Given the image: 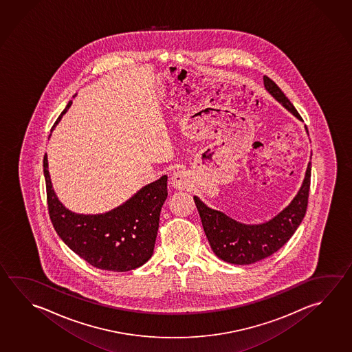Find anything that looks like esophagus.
Segmentation results:
<instances>
[{
  "instance_id": "1",
  "label": "esophagus",
  "mask_w": 352,
  "mask_h": 352,
  "mask_svg": "<svg viewBox=\"0 0 352 352\" xmlns=\"http://www.w3.org/2000/svg\"><path fill=\"white\" fill-rule=\"evenodd\" d=\"M190 179H191L190 173L181 170V171L173 173V177H171V184L176 190H185L190 186V182H191Z\"/></svg>"
}]
</instances>
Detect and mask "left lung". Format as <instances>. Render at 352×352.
<instances>
[{"instance_id":"8db88e82","label":"left lung","mask_w":352,"mask_h":352,"mask_svg":"<svg viewBox=\"0 0 352 352\" xmlns=\"http://www.w3.org/2000/svg\"><path fill=\"white\" fill-rule=\"evenodd\" d=\"M263 80L269 94L299 120H302L298 110L280 88L267 76L263 77ZM310 176L311 162L307 164L302 185L294 199L289 204L288 207L265 223L244 224L236 222V219L228 217L223 212L207 207L197 196H195L193 199L213 253L224 262L245 265L265 259L276 250H280L294 234L307 213Z\"/></svg>"}]
</instances>
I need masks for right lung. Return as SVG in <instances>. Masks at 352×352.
Returning <instances> with one entry per match:
<instances>
[{"label": "right lung", "mask_w": 352, "mask_h": 352, "mask_svg": "<svg viewBox=\"0 0 352 352\" xmlns=\"http://www.w3.org/2000/svg\"><path fill=\"white\" fill-rule=\"evenodd\" d=\"M68 102L63 113L69 109ZM51 136V135H50ZM47 204L58 236L90 265L110 272L139 268L151 258L161 207L167 199V176L144 186L125 204L102 214H79L65 208L52 187L47 153L43 159Z\"/></svg>", "instance_id": "obj_1"}]
</instances>
